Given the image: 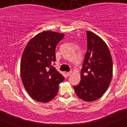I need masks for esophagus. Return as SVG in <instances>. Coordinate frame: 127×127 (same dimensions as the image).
Listing matches in <instances>:
<instances>
[{
	"instance_id": "esophagus-1",
	"label": "esophagus",
	"mask_w": 127,
	"mask_h": 127,
	"mask_svg": "<svg viewBox=\"0 0 127 127\" xmlns=\"http://www.w3.org/2000/svg\"><path fill=\"white\" fill-rule=\"evenodd\" d=\"M72 74V72L70 71V72H67V74H66V75H67V76H69L70 74Z\"/></svg>"
}]
</instances>
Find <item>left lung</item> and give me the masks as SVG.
Returning a JSON list of instances; mask_svg holds the SVG:
<instances>
[{"label":"left lung","instance_id":"8db88e82","mask_svg":"<svg viewBox=\"0 0 127 127\" xmlns=\"http://www.w3.org/2000/svg\"><path fill=\"white\" fill-rule=\"evenodd\" d=\"M87 51L81 70V81L74 86L76 95L86 102L102 97L113 76V60L108 46L94 32L86 31Z\"/></svg>","mask_w":127,"mask_h":127}]
</instances>
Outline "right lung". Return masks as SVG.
I'll list each match as a JSON object with an SVG mask.
<instances>
[{"instance_id": "obj_1", "label": "right lung", "mask_w": 127, "mask_h": 127, "mask_svg": "<svg viewBox=\"0 0 127 127\" xmlns=\"http://www.w3.org/2000/svg\"><path fill=\"white\" fill-rule=\"evenodd\" d=\"M64 35L44 31L33 37L26 46L20 64L23 86L33 100L48 102L57 95L64 77L53 67L57 44Z\"/></svg>"}]
</instances>
